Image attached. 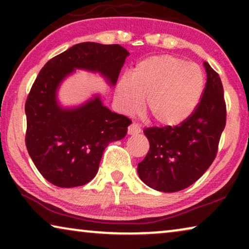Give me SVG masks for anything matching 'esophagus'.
Returning a JSON list of instances; mask_svg holds the SVG:
<instances>
[{
	"label": "esophagus",
	"mask_w": 249,
	"mask_h": 249,
	"mask_svg": "<svg viewBox=\"0 0 249 249\" xmlns=\"http://www.w3.org/2000/svg\"><path fill=\"white\" fill-rule=\"evenodd\" d=\"M139 132H141V128L136 124H131L128 127V135H137Z\"/></svg>",
	"instance_id": "esophagus-1"
}]
</instances>
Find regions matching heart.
<instances>
[{"instance_id":"obj_1","label":"heart","mask_w":249,"mask_h":249,"mask_svg":"<svg viewBox=\"0 0 249 249\" xmlns=\"http://www.w3.org/2000/svg\"><path fill=\"white\" fill-rule=\"evenodd\" d=\"M204 89V74L198 66L180 57L151 56L139 62L130 79L122 78L117 86L119 107L134 114L145 97L146 110L164 127H176L196 110Z\"/></svg>"}]
</instances>
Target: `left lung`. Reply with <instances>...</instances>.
I'll return each instance as SVG.
<instances>
[{
  "label": "left lung",
  "instance_id": "left-lung-1",
  "mask_svg": "<svg viewBox=\"0 0 249 249\" xmlns=\"http://www.w3.org/2000/svg\"><path fill=\"white\" fill-rule=\"evenodd\" d=\"M206 85L194 113L176 127L144 130L149 151L138 163L141 180L151 188L175 193L193 185L215 159L226 127V102L221 79L207 62Z\"/></svg>",
  "mask_w": 249,
  "mask_h": 249
}]
</instances>
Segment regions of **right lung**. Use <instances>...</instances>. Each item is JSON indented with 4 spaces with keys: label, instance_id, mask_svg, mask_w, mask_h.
Returning a JSON list of instances; mask_svg holds the SVG:
<instances>
[{
    "label": "right lung",
    "instance_id": "obj_1",
    "mask_svg": "<svg viewBox=\"0 0 249 249\" xmlns=\"http://www.w3.org/2000/svg\"><path fill=\"white\" fill-rule=\"evenodd\" d=\"M129 52L118 44L80 43L54 56L39 71L27 97L26 146L47 181L61 188L86 185L96 176L104 149L127 135L131 124L105 107L96 94L64 107L57 98L63 80L76 70L97 72L111 87Z\"/></svg>",
    "mask_w": 249,
    "mask_h": 249
}]
</instances>
